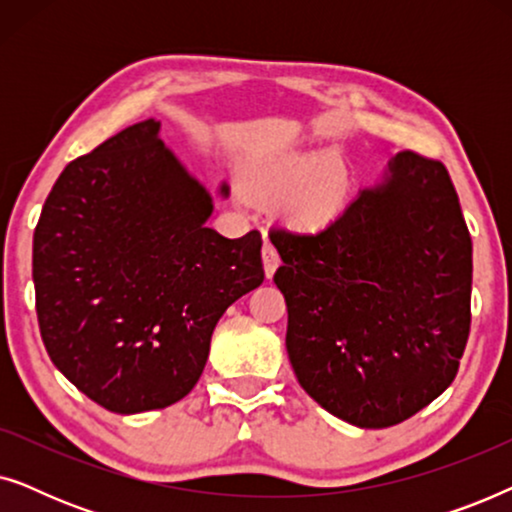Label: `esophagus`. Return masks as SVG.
Masks as SVG:
<instances>
[{
  "label": "esophagus",
  "mask_w": 512,
  "mask_h": 512,
  "mask_svg": "<svg viewBox=\"0 0 512 512\" xmlns=\"http://www.w3.org/2000/svg\"><path fill=\"white\" fill-rule=\"evenodd\" d=\"M277 265H279V254H277L275 244H272L270 240H265V244H263V268H265V275H268V277L275 275Z\"/></svg>",
  "instance_id": "obj_1"
}]
</instances>
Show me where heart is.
Segmentation results:
<instances>
[{"label": "heart", "instance_id": "obj_1", "mask_svg": "<svg viewBox=\"0 0 512 512\" xmlns=\"http://www.w3.org/2000/svg\"><path fill=\"white\" fill-rule=\"evenodd\" d=\"M251 181L272 198H286V212L298 226L321 228L345 207L349 174L333 153H284L258 165Z\"/></svg>", "mask_w": 512, "mask_h": 512}]
</instances>
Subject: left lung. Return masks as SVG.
<instances>
[{"label": "left lung", "instance_id": "obj_1", "mask_svg": "<svg viewBox=\"0 0 512 512\" xmlns=\"http://www.w3.org/2000/svg\"><path fill=\"white\" fill-rule=\"evenodd\" d=\"M270 240L286 352L321 408L387 429L450 387L471 333L473 242L440 160L401 151L324 228Z\"/></svg>", "mask_w": 512, "mask_h": 512}]
</instances>
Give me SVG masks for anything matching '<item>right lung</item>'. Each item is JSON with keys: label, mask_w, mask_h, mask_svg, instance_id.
<instances>
[{"label": "right lung", "mask_w": 512, "mask_h": 512, "mask_svg": "<svg viewBox=\"0 0 512 512\" xmlns=\"http://www.w3.org/2000/svg\"><path fill=\"white\" fill-rule=\"evenodd\" d=\"M142 121L69 163L34 228L41 340L62 375L118 415L177 403L221 314L263 282L261 233L207 228L212 198Z\"/></svg>", "instance_id": "right-lung-1"}]
</instances>
